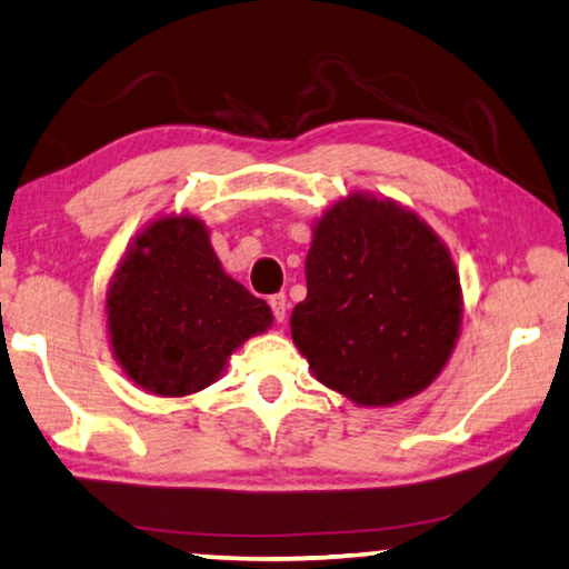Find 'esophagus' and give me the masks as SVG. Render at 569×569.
Segmentation results:
<instances>
[{
	"instance_id": "34e87169",
	"label": "esophagus",
	"mask_w": 569,
	"mask_h": 569,
	"mask_svg": "<svg viewBox=\"0 0 569 569\" xmlns=\"http://www.w3.org/2000/svg\"><path fill=\"white\" fill-rule=\"evenodd\" d=\"M269 307H272L274 320H277V322H284V318H287V307H290V302H287V297H284L282 292L269 297Z\"/></svg>"
}]
</instances>
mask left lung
I'll use <instances>...</instances> for the list:
<instances>
[{"mask_svg": "<svg viewBox=\"0 0 569 569\" xmlns=\"http://www.w3.org/2000/svg\"><path fill=\"white\" fill-rule=\"evenodd\" d=\"M292 340L315 378L362 406L411 398L439 376L461 322L453 259L396 201L350 197L320 219Z\"/></svg>", "mask_w": 569, "mask_h": 569, "instance_id": "obj_1", "label": "left lung"}]
</instances>
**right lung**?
<instances>
[{"label": "right lung", "mask_w": 569, "mask_h": 569, "mask_svg": "<svg viewBox=\"0 0 569 569\" xmlns=\"http://www.w3.org/2000/svg\"><path fill=\"white\" fill-rule=\"evenodd\" d=\"M269 322L267 302L223 272L203 223L189 217L153 221L108 290L116 358L156 396L211 386L234 348Z\"/></svg>", "instance_id": "right-lung-1"}]
</instances>
